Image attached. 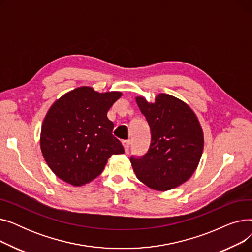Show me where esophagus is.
<instances>
[{"label":"esophagus","instance_id":"1","mask_svg":"<svg viewBox=\"0 0 252 252\" xmlns=\"http://www.w3.org/2000/svg\"><path fill=\"white\" fill-rule=\"evenodd\" d=\"M123 144H124V147H125V150H126V152H128V150H129V147H130V141H128V140H126V141H124V142H123Z\"/></svg>","mask_w":252,"mask_h":252}]
</instances>
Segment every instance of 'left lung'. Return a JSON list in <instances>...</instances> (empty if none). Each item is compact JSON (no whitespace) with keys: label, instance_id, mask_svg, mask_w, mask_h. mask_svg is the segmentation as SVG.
<instances>
[{"label":"left lung","instance_id":"left-lung-1","mask_svg":"<svg viewBox=\"0 0 252 252\" xmlns=\"http://www.w3.org/2000/svg\"><path fill=\"white\" fill-rule=\"evenodd\" d=\"M136 102L150 127L147 153L130 157L137 178L157 191L174 189L188 181L200 161L203 131L189 106L167 94H159L154 103L144 97Z\"/></svg>","mask_w":252,"mask_h":252}]
</instances>
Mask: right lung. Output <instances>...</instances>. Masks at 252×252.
Segmentation results:
<instances>
[{
	"mask_svg": "<svg viewBox=\"0 0 252 252\" xmlns=\"http://www.w3.org/2000/svg\"><path fill=\"white\" fill-rule=\"evenodd\" d=\"M122 95L81 87L51 106L42 125L41 150L59 179L82 186L102 173L111 155L125 153L121 141L112 135L114 125L107 117Z\"/></svg>",
	"mask_w": 252,
	"mask_h": 252,
	"instance_id": "1",
	"label": "right lung"
}]
</instances>
